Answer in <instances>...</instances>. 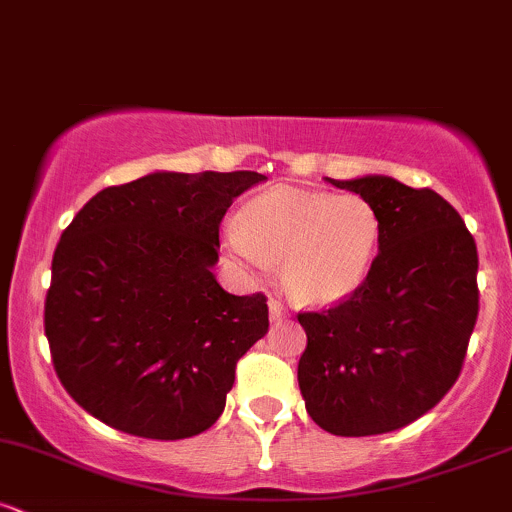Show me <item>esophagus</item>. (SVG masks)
<instances>
[{
  "label": "esophagus",
  "instance_id": "1",
  "mask_svg": "<svg viewBox=\"0 0 512 512\" xmlns=\"http://www.w3.org/2000/svg\"><path fill=\"white\" fill-rule=\"evenodd\" d=\"M269 320L272 322H284L286 320V308L279 301H269Z\"/></svg>",
  "mask_w": 512,
  "mask_h": 512
}]
</instances>
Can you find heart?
I'll list each match as a JSON object with an SVG mask.
<instances>
[{
    "instance_id": "obj_1",
    "label": "heart",
    "mask_w": 512,
    "mask_h": 512,
    "mask_svg": "<svg viewBox=\"0 0 512 512\" xmlns=\"http://www.w3.org/2000/svg\"><path fill=\"white\" fill-rule=\"evenodd\" d=\"M380 233L378 211L363 197L274 187L228 223L226 245L255 272L281 262V281L296 301L332 305L368 279Z\"/></svg>"
}]
</instances>
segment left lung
I'll return each instance as SVG.
<instances>
[{"mask_svg":"<svg viewBox=\"0 0 512 512\" xmlns=\"http://www.w3.org/2000/svg\"><path fill=\"white\" fill-rule=\"evenodd\" d=\"M378 211L380 252L354 296L301 313L298 387L334 436L397 431L433 409L460 375L479 313L477 245L433 190L390 175L332 180Z\"/></svg>","mask_w":512,"mask_h":512,"instance_id":"1","label":"left lung"}]
</instances>
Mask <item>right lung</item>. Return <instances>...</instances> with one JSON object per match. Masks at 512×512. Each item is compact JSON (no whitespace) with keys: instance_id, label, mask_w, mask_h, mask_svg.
<instances>
[{"instance_id":"obj_1","label":"right lung","mask_w":512,"mask_h":512,"mask_svg":"<svg viewBox=\"0 0 512 512\" xmlns=\"http://www.w3.org/2000/svg\"><path fill=\"white\" fill-rule=\"evenodd\" d=\"M255 170H156L105 187L64 228L45 334L64 390L122 433L192 438L226 407L238 358L269 330L262 293L216 281L219 226Z\"/></svg>"}]
</instances>
